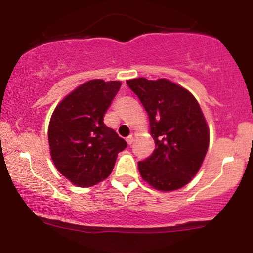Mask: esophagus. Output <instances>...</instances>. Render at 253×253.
Returning a JSON list of instances; mask_svg holds the SVG:
<instances>
[{
  "mask_svg": "<svg viewBox=\"0 0 253 253\" xmlns=\"http://www.w3.org/2000/svg\"><path fill=\"white\" fill-rule=\"evenodd\" d=\"M134 138H135V134H134V133H132V134H129V135L127 136V138H126L127 144H128V145H132V144H133V141H134Z\"/></svg>",
  "mask_w": 253,
  "mask_h": 253,
  "instance_id": "1",
  "label": "esophagus"
}]
</instances>
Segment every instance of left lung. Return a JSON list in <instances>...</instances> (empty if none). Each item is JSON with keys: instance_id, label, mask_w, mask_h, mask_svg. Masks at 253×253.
I'll return each mask as SVG.
<instances>
[{"instance_id": "left-lung-1", "label": "left lung", "mask_w": 253, "mask_h": 253, "mask_svg": "<svg viewBox=\"0 0 253 253\" xmlns=\"http://www.w3.org/2000/svg\"><path fill=\"white\" fill-rule=\"evenodd\" d=\"M127 85L147 112L156 144L152 155L138 163L141 177L162 191L184 187L200 170L210 145L200 104L187 89L165 78H134Z\"/></svg>"}]
</instances>
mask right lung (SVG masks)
Here are the masks:
<instances>
[{
	"instance_id": "right-lung-1",
	"label": "right lung",
	"mask_w": 253,
	"mask_h": 253,
	"mask_svg": "<svg viewBox=\"0 0 253 253\" xmlns=\"http://www.w3.org/2000/svg\"><path fill=\"white\" fill-rule=\"evenodd\" d=\"M121 82L92 80L70 92L54 109L48 144L57 170L78 187L97 184L110 175L127 143L103 124Z\"/></svg>"
}]
</instances>
